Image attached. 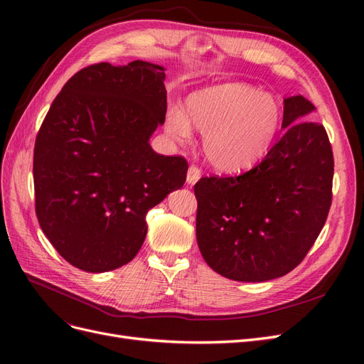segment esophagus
I'll list each match as a JSON object with an SVG mask.
<instances>
[{"label":"esophagus","mask_w":364,"mask_h":364,"mask_svg":"<svg viewBox=\"0 0 364 364\" xmlns=\"http://www.w3.org/2000/svg\"><path fill=\"white\" fill-rule=\"evenodd\" d=\"M202 178V171L199 167H196V165H191L188 168V174H186V182L190 185H194L197 181Z\"/></svg>","instance_id":"esophagus-1"}]
</instances>
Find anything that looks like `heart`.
Wrapping results in <instances>:
<instances>
[{
	"instance_id": "heart-1",
	"label": "heart",
	"mask_w": 364,
	"mask_h": 364,
	"mask_svg": "<svg viewBox=\"0 0 364 364\" xmlns=\"http://www.w3.org/2000/svg\"><path fill=\"white\" fill-rule=\"evenodd\" d=\"M282 109L277 98L255 87L229 83L186 97L183 111L173 107L165 130L176 141L202 135V151L213 168L240 173L266 158L279 134Z\"/></svg>"
}]
</instances>
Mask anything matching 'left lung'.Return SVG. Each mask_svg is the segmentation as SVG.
<instances>
[{
  "label": "left lung",
  "instance_id": "1",
  "mask_svg": "<svg viewBox=\"0 0 364 364\" xmlns=\"http://www.w3.org/2000/svg\"><path fill=\"white\" fill-rule=\"evenodd\" d=\"M302 95L284 100L282 138L252 170L194 185L196 237L206 264L232 281L264 282L299 266L326 222L334 158Z\"/></svg>",
  "mask_w": 364,
  "mask_h": 364
}]
</instances>
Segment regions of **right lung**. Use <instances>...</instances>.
<instances>
[{"label": "right lung", "instance_id": "add662e5", "mask_svg": "<svg viewBox=\"0 0 364 364\" xmlns=\"http://www.w3.org/2000/svg\"><path fill=\"white\" fill-rule=\"evenodd\" d=\"M165 68L95 63L54 98L33 156L36 215L71 266L102 273L135 258L146 215L182 188L188 164L151 149L167 112Z\"/></svg>", "mask_w": 364, "mask_h": 364}]
</instances>
